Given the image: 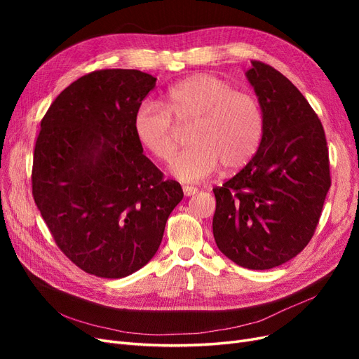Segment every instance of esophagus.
<instances>
[{"label":"esophagus","mask_w":359,"mask_h":359,"mask_svg":"<svg viewBox=\"0 0 359 359\" xmlns=\"http://www.w3.org/2000/svg\"><path fill=\"white\" fill-rule=\"evenodd\" d=\"M182 191H184V196H194V194L198 193V189H196V187L184 186V187H182Z\"/></svg>","instance_id":"esophagus-1"}]
</instances>
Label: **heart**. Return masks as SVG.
I'll return each instance as SVG.
<instances>
[{"instance_id":"obj_1","label":"heart","mask_w":359,"mask_h":359,"mask_svg":"<svg viewBox=\"0 0 359 359\" xmlns=\"http://www.w3.org/2000/svg\"><path fill=\"white\" fill-rule=\"evenodd\" d=\"M193 124V145L170 172L184 182H201L223 168L233 172L253 158L264 133V115L255 95L235 91L217 76L198 73L166 93V107L144 103L133 118L135 136L156 158L170 163L177 154V127Z\"/></svg>"}]
</instances>
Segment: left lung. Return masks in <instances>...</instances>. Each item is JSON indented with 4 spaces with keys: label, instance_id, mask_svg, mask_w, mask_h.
Returning <instances> with one entry per match:
<instances>
[{
    "label": "left lung",
    "instance_id": "1",
    "mask_svg": "<svg viewBox=\"0 0 359 359\" xmlns=\"http://www.w3.org/2000/svg\"><path fill=\"white\" fill-rule=\"evenodd\" d=\"M264 115L253 158L215 194L212 233L220 252L248 269L286 264L309 244L331 187L318 115L286 76L252 61L245 72Z\"/></svg>",
    "mask_w": 359,
    "mask_h": 359
}]
</instances>
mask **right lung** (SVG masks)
<instances>
[{
    "label": "right lung",
    "mask_w": 359,
    "mask_h": 359,
    "mask_svg": "<svg viewBox=\"0 0 359 359\" xmlns=\"http://www.w3.org/2000/svg\"><path fill=\"white\" fill-rule=\"evenodd\" d=\"M156 81L139 70L93 72L41 119L32 196L61 252L97 277L123 278L145 266L184 196L135 136V114Z\"/></svg>",
    "instance_id": "1"
}]
</instances>
